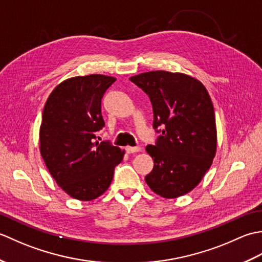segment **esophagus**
Wrapping results in <instances>:
<instances>
[{
  "mask_svg": "<svg viewBox=\"0 0 262 262\" xmlns=\"http://www.w3.org/2000/svg\"><path fill=\"white\" fill-rule=\"evenodd\" d=\"M141 151V147L140 146H135V147H132V146H127L126 147V152L128 154H132V153H137Z\"/></svg>",
  "mask_w": 262,
  "mask_h": 262,
  "instance_id": "esophagus-1",
  "label": "esophagus"
}]
</instances>
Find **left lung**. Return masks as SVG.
Wrapping results in <instances>:
<instances>
[{
    "mask_svg": "<svg viewBox=\"0 0 262 262\" xmlns=\"http://www.w3.org/2000/svg\"><path fill=\"white\" fill-rule=\"evenodd\" d=\"M129 80L151 100L153 127L162 133L155 145L146 146L154 161L146 183L163 198L188 193L202 181L216 154L215 113L207 90L192 76L166 71Z\"/></svg>",
    "mask_w": 262,
    "mask_h": 262,
    "instance_id": "1",
    "label": "left lung"
}]
</instances>
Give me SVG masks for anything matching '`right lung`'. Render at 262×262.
<instances>
[{"label": "right lung", "mask_w": 262, "mask_h": 262, "mask_svg": "<svg viewBox=\"0 0 262 262\" xmlns=\"http://www.w3.org/2000/svg\"><path fill=\"white\" fill-rule=\"evenodd\" d=\"M115 77L90 74L63 81L42 111L40 154L54 180L72 198L89 202L107 190L125 151L96 142L104 126L101 100Z\"/></svg>", "instance_id": "1"}]
</instances>
